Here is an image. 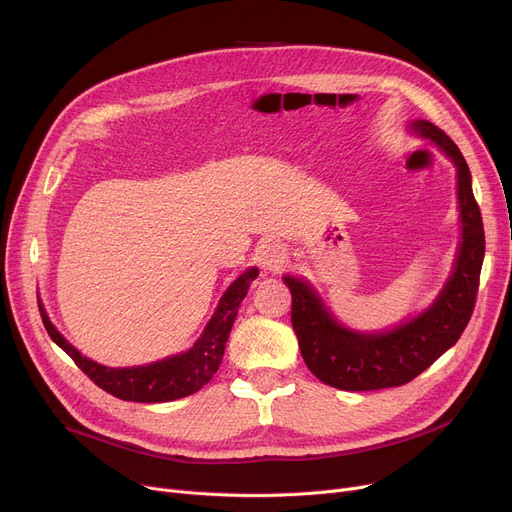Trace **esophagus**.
I'll return each instance as SVG.
<instances>
[{
    "label": "esophagus",
    "mask_w": 512,
    "mask_h": 512,
    "mask_svg": "<svg viewBox=\"0 0 512 512\" xmlns=\"http://www.w3.org/2000/svg\"><path fill=\"white\" fill-rule=\"evenodd\" d=\"M257 259H259L263 270L276 274V272L282 270L284 263H286V251H284V247L280 245L278 240L270 238V240H265L263 245H259Z\"/></svg>",
    "instance_id": "esophagus-1"
}]
</instances>
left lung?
I'll use <instances>...</instances> for the list:
<instances>
[{"instance_id": "8db88e82", "label": "left lung", "mask_w": 512, "mask_h": 512, "mask_svg": "<svg viewBox=\"0 0 512 512\" xmlns=\"http://www.w3.org/2000/svg\"><path fill=\"white\" fill-rule=\"evenodd\" d=\"M409 128L436 143L456 168L461 247L452 276L432 307L390 332L359 334L340 326L305 280L282 278L292 294L290 319L301 355L317 380L338 390H384L415 380L461 338L475 307L486 234L473 197L469 166L459 147L432 122L415 120Z\"/></svg>"}]
</instances>
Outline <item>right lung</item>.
<instances>
[{"label": "right lung", "mask_w": 512, "mask_h": 512, "mask_svg": "<svg viewBox=\"0 0 512 512\" xmlns=\"http://www.w3.org/2000/svg\"><path fill=\"white\" fill-rule=\"evenodd\" d=\"M257 276H259V270L257 267H251V270L240 274L228 286L224 297L218 303V309H215L213 317L209 319V324L205 326L201 338L193 344V348H188L186 353L161 359L149 365H139V367L114 369L83 357L56 330V326L51 324L41 301H39V311L43 317V326L51 336V340L56 342L66 355H70L72 361L80 367V371H85L87 378L95 382L101 390L120 400L168 402V400L184 398L188 394H195L213 378V373L218 371L238 307L242 299L247 297V290Z\"/></svg>", "instance_id": "1"}]
</instances>
